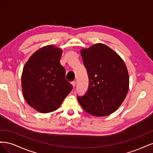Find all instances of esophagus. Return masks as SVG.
<instances>
[{
    "mask_svg": "<svg viewBox=\"0 0 153 153\" xmlns=\"http://www.w3.org/2000/svg\"><path fill=\"white\" fill-rule=\"evenodd\" d=\"M76 82L75 80H74V81H73V82H71V84L73 85V87H75V86L76 85Z\"/></svg>",
    "mask_w": 153,
    "mask_h": 153,
    "instance_id": "34e87169",
    "label": "esophagus"
}]
</instances>
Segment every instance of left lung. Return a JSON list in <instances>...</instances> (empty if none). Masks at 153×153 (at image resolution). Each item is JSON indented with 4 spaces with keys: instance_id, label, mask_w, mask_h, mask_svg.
Instances as JSON below:
<instances>
[{
    "instance_id": "obj_1",
    "label": "left lung",
    "mask_w": 153,
    "mask_h": 153,
    "mask_svg": "<svg viewBox=\"0 0 153 153\" xmlns=\"http://www.w3.org/2000/svg\"><path fill=\"white\" fill-rule=\"evenodd\" d=\"M89 78V86L84 96H78L84 110L95 116H106L122 104L129 88L126 65L113 50L98 43L81 50Z\"/></svg>"
}]
</instances>
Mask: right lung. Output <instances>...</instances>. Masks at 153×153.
Masks as SVG:
<instances>
[{"label":"right lung","mask_w":153,"mask_h":153,"mask_svg":"<svg viewBox=\"0 0 153 153\" xmlns=\"http://www.w3.org/2000/svg\"><path fill=\"white\" fill-rule=\"evenodd\" d=\"M62 51L52 45L38 50L23 69L22 87L24 98L41 113L56 110L73 89L60 63Z\"/></svg>","instance_id":"add662e5"}]
</instances>
